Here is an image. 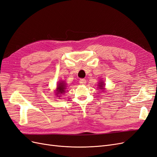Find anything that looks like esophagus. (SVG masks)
Listing matches in <instances>:
<instances>
[{
	"instance_id": "34e87169",
	"label": "esophagus",
	"mask_w": 157,
	"mask_h": 157,
	"mask_svg": "<svg viewBox=\"0 0 157 157\" xmlns=\"http://www.w3.org/2000/svg\"><path fill=\"white\" fill-rule=\"evenodd\" d=\"M79 82H80V84L84 85V84H86V80L84 79V78H81V79H80Z\"/></svg>"
}]
</instances>
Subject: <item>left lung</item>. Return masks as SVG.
<instances>
[{"instance_id":"1","label":"left lung","mask_w":157,"mask_h":157,"mask_svg":"<svg viewBox=\"0 0 157 157\" xmlns=\"http://www.w3.org/2000/svg\"><path fill=\"white\" fill-rule=\"evenodd\" d=\"M98 86H99L98 88H99V89L102 90L103 91H104V90H105V84H104V82L100 81V82L98 84Z\"/></svg>"}]
</instances>
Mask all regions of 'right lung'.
Returning a JSON list of instances; mask_svg holds the SVG:
<instances>
[{"instance_id": "obj_1", "label": "right lung", "mask_w": 157, "mask_h": 157, "mask_svg": "<svg viewBox=\"0 0 157 157\" xmlns=\"http://www.w3.org/2000/svg\"><path fill=\"white\" fill-rule=\"evenodd\" d=\"M67 84H66L64 81H61L59 82V83L58 84V85H57V88H56V94L58 95L57 96H59V95H61V94H63L65 92V90L66 89H67Z\"/></svg>"}]
</instances>
